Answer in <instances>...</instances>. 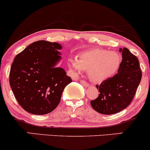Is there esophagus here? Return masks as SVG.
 Returning a JSON list of instances; mask_svg holds the SVG:
<instances>
[{"label":"esophagus","instance_id":"1","mask_svg":"<svg viewBox=\"0 0 150 150\" xmlns=\"http://www.w3.org/2000/svg\"><path fill=\"white\" fill-rule=\"evenodd\" d=\"M80 83L82 84V85L86 86V87H89V86L88 82H86V81H85V80H80Z\"/></svg>","mask_w":150,"mask_h":150}]
</instances>
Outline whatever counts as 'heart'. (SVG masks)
Returning a JSON list of instances; mask_svg holds the SVG:
<instances>
[{"label": "heart", "mask_w": 150, "mask_h": 150, "mask_svg": "<svg viewBox=\"0 0 150 150\" xmlns=\"http://www.w3.org/2000/svg\"><path fill=\"white\" fill-rule=\"evenodd\" d=\"M121 58L118 53L102 49H92L81 53L77 58H70L68 65L74 73L81 74L88 70L93 82H104L119 69Z\"/></svg>", "instance_id": "b5f03b06"}]
</instances>
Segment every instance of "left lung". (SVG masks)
Wrapping results in <instances>:
<instances>
[{
    "label": "left lung",
    "mask_w": 150,
    "mask_h": 150,
    "mask_svg": "<svg viewBox=\"0 0 150 150\" xmlns=\"http://www.w3.org/2000/svg\"><path fill=\"white\" fill-rule=\"evenodd\" d=\"M119 51L123 59L118 73L97 85L100 94L90 101L92 107L101 114H114L125 109L133 99L142 78L137 58L127 48Z\"/></svg>",
    "instance_id": "8db88e82"
}]
</instances>
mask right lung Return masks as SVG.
Masks as SVG:
<instances>
[{
  "label": "right lung",
  "instance_id": "add662e5",
  "mask_svg": "<svg viewBox=\"0 0 150 150\" xmlns=\"http://www.w3.org/2000/svg\"><path fill=\"white\" fill-rule=\"evenodd\" d=\"M62 46L40 40L15 56L10 71V85L19 104L27 112L44 115L58 106L65 87L72 82L62 68Z\"/></svg>",
  "mask_w": 150,
  "mask_h": 150
}]
</instances>
